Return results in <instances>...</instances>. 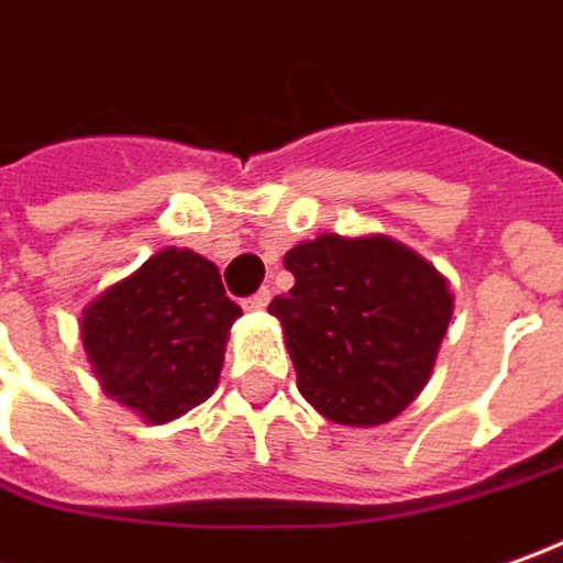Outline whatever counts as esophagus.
<instances>
[{"instance_id": "34e87169", "label": "esophagus", "mask_w": 563, "mask_h": 563, "mask_svg": "<svg viewBox=\"0 0 563 563\" xmlns=\"http://www.w3.org/2000/svg\"><path fill=\"white\" fill-rule=\"evenodd\" d=\"M269 300H273L269 288H260L257 294H251V297L244 300V309H251V312H260V309H266V306H269Z\"/></svg>"}]
</instances>
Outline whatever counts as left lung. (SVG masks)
Returning a JSON list of instances; mask_svg holds the SVG:
<instances>
[{
    "instance_id": "8db88e82",
    "label": "left lung",
    "mask_w": 563,
    "mask_h": 563,
    "mask_svg": "<svg viewBox=\"0 0 563 563\" xmlns=\"http://www.w3.org/2000/svg\"><path fill=\"white\" fill-rule=\"evenodd\" d=\"M294 288L269 303L297 389L328 420H395L432 374L453 312L448 282L405 244L319 235L285 254Z\"/></svg>"
}]
</instances>
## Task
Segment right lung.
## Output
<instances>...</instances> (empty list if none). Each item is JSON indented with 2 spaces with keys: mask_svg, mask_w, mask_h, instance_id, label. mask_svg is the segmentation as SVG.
<instances>
[{
  "mask_svg": "<svg viewBox=\"0 0 563 563\" xmlns=\"http://www.w3.org/2000/svg\"><path fill=\"white\" fill-rule=\"evenodd\" d=\"M239 316L211 260L165 247L85 309L81 343L103 393L170 422L214 393Z\"/></svg>",
  "mask_w": 563,
  "mask_h": 563,
  "instance_id": "right-lung-1",
  "label": "right lung"
}]
</instances>
